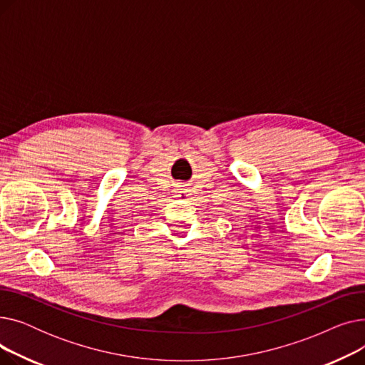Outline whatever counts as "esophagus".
<instances>
[{
    "instance_id": "1",
    "label": "esophagus",
    "mask_w": 365,
    "mask_h": 365,
    "mask_svg": "<svg viewBox=\"0 0 365 365\" xmlns=\"http://www.w3.org/2000/svg\"><path fill=\"white\" fill-rule=\"evenodd\" d=\"M189 192H190V189L187 187V185H182V183H179L178 185V187L175 189V197H187L189 195Z\"/></svg>"
}]
</instances>
